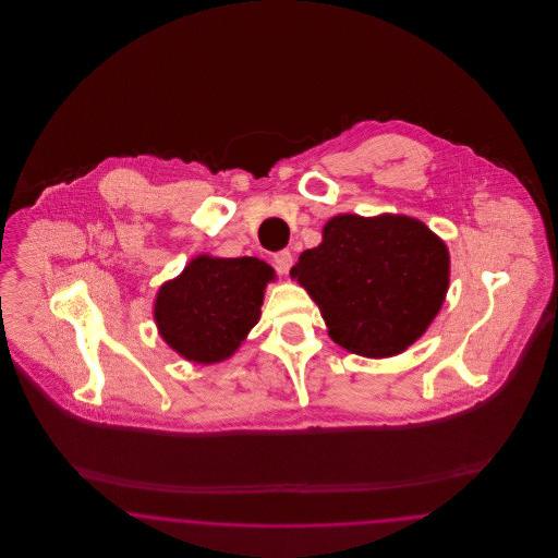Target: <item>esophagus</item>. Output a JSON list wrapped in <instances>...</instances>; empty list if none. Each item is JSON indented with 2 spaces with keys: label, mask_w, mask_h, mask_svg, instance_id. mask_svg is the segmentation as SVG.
Instances as JSON below:
<instances>
[{
  "label": "esophagus",
  "mask_w": 558,
  "mask_h": 558,
  "mask_svg": "<svg viewBox=\"0 0 558 558\" xmlns=\"http://www.w3.org/2000/svg\"><path fill=\"white\" fill-rule=\"evenodd\" d=\"M292 264H294V257H292L291 251H278L274 255V266L280 271V274H289L291 271Z\"/></svg>",
  "instance_id": "obj_1"
}]
</instances>
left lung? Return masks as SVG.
<instances>
[{
    "label": "left lung",
    "mask_w": 558,
    "mask_h": 558,
    "mask_svg": "<svg viewBox=\"0 0 558 558\" xmlns=\"http://www.w3.org/2000/svg\"><path fill=\"white\" fill-rule=\"evenodd\" d=\"M292 278L318 303L335 343L366 357L412 345L437 316L450 255L425 223L403 215H339Z\"/></svg>",
    "instance_id": "left-lung-1"
}]
</instances>
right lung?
<instances>
[{"label":"right lung","mask_w":558,"mask_h":558,"mask_svg":"<svg viewBox=\"0 0 558 558\" xmlns=\"http://www.w3.org/2000/svg\"><path fill=\"white\" fill-rule=\"evenodd\" d=\"M274 269L255 257H198L160 287L155 318L160 337L190 362L230 357L259 322Z\"/></svg>","instance_id":"obj_1"}]
</instances>
